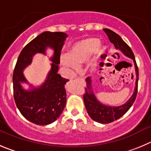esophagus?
Instances as JSON below:
<instances>
[{
	"mask_svg": "<svg viewBox=\"0 0 151 151\" xmlns=\"http://www.w3.org/2000/svg\"><path fill=\"white\" fill-rule=\"evenodd\" d=\"M78 79H80V80H81V81H82L83 82L85 83V81H84V79H82V78H78Z\"/></svg>",
	"mask_w": 151,
	"mask_h": 151,
	"instance_id": "34e87169",
	"label": "esophagus"
}]
</instances>
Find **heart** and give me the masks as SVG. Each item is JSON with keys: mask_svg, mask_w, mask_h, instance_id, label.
Listing matches in <instances>:
<instances>
[{"mask_svg": "<svg viewBox=\"0 0 151 151\" xmlns=\"http://www.w3.org/2000/svg\"><path fill=\"white\" fill-rule=\"evenodd\" d=\"M103 50L98 38L88 37L74 43L70 47L68 55H61L60 61L64 67L70 70H76L87 63L94 53V60L89 64V70L93 71L96 66V56L100 55Z\"/></svg>", "mask_w": 151, "mask_h": 151, "instance_id": "heart-1", "label": "heart"}]
</instances>
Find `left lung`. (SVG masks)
Instances as JSON below:
<instances>
[{"mask_svg":"<svg viewBox=\"0 0 151 151\" xmlns=\"http://www.w3.org/2000/svg\"><path fill=\"white\" fill-rule=\"evenodd\" d=\"M109 40L113 44L116 50L121 52L123 55L133 60L134 64L135 72H136V83L133 93L130 99L126 103L119 106H110L104 104L99 101L95 95L92 84V78L90 77L86 79L87 87L85 88L86 93L84 95V102L87 113L95 122L101 124H108L113 122L115 120L119 119L123 115L125 114L129 109L131 107L136 99L138 89V81H139V70L136 65V60L133 51L128 45L122 39L121 37L109 29H103Z\"/></svg>","mask_w":151,"mask_h":151,"instance_id":"1","label":"left lung"}]
</instances>
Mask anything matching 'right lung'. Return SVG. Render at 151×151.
Segmentation results:
<instances>
[{"instance_id":"right-lung-1","label":"right lung","mask_w":151,"mask_h":151,"mask_svg":"<svg viewBox=\"0 0 151 151\" xmlns=\"http://www.w3.org/2000/svg\"><path fill=\"white\" fill-rule=\"evenodd\" d=\"M67 37L62 32H44L23 49L17 61L12 76L15 104L22 116L35 124L47 125L54 122L65 107V85L69 80L63 78L58 72L61 50ZM47 48L53 51L49 59L52 62L50 70L44 82L35 86L25 78L23 71L36 54L46 55ZM22 84H27L28 88H24Z\"/></svg>"}]
</instances>
